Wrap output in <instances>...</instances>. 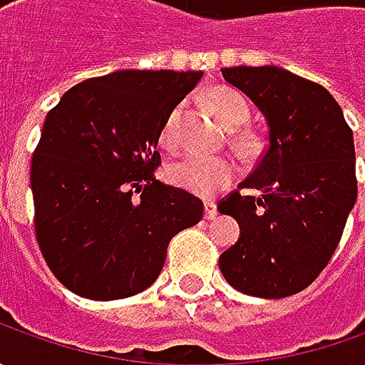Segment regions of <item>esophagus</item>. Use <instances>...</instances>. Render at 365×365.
<instances>
[{
  "mask_svg": "<svg viewBox=\"0 0 365 365\" xmlns=\"http://www.w3.org/2000/svg\"><path fill=\"white\" fill-rule=\"evenodd\" d=\"M217 217V205L215 203H205V219L207 221H213V219Z\"/></svg>",
  "mask_w": 365,
  "mask_h": 365,
  "instance_id": "obj_1",
  "label": "esophagus"
}]
</instances>
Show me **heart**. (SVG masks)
I'll return each instance as SVG.
<instances>
[{"instance_id": "obj_1", "label": "heart", "mask_w": 365, "mask_h": 365, "mask_svg": "<svg viewBox=\"0 0 365 365\" xmlns=\"http://www.w3.org/2000/svg\"><path fill=\"white\" fill-rule=\"evenodd\" d=\"M209 106L217 120L235 130L250 118V109L245 99L240 93L232 89H215L209 93ZM180 115V107H175L168 118L164 120L160 130V144L173 148L176 144V123ZM237 175V168L230 158L225 156H199V154H187L178 160H173L166 166V178L170 185L178 189L187 190L197 197H213L217 190L227 187Z\"/></svg>"}]
</instances>
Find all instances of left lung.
I'll return each instance as SVG.
<instances>
[{
	"label": "left lung",
	"instance_id": "8db88e82",
	"mask_svg": "<svg viewBox=\"0 0 365 365\" xmlns=\"http://www.w3.org/2000/svg\"><path fill=\"white\" fill-rule=\"evenodd\" d=\"M268 125V146L252 175L217 209L240 225V240L219 256L235 290L284 299L329 264L358 199L354 133L325 87L280 66L221 68Z\"/></svg>",
	"mask_w": 365,
	"mask_h": 365
}]
</instances>
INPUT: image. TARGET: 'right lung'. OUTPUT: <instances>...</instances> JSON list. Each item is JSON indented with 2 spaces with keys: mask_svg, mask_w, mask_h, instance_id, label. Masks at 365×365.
Segmentation results:
<instances>
[{
  "mask_svg": "<svg viewBox=\"0 0 365 365\" xmlns=\"http://www.w3.org/2000/svg\"><path fill=\"white\" fill-rule=\"evenodd\" d=\"M203 73L115 71L64 93L32 156L34 230L52 274L78 297L146 290L203 201L156 180L164 120Z\"/></svg>",
  "mask_w": 365,
  "mask_h": 365,
  "instance_id": "right-lung-1",
  "label": "right lung"
}]
</instances>
